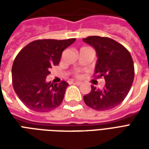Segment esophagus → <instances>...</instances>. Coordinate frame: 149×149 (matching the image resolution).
Instances as JSON below:
<instances>
[{"instance_id": "obj_1", "label": "esophagus", "mask_w": 149, "mask_h": 149, "mask_svg": "<svg viewBox=\"0 0 149 149\" xmlns=\"http://www.w3.org/2000/svg\"><path fill=\"white\" fill-rule=\"evenodd\" d=\"M72 84H76V85H81V82H79V81H73Z\"/></svg>"}]
</instances>
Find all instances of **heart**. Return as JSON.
I'll return each instance as SVG.
<instances>
[{
  "label": "heart",
  "instance_id": "1",
  "mask_svg": "<svg viewBox=\"0 0 149 149\" xmlns=\"http://www.w3.org/2000/svg\"><path fill=\"white\" fill-rule=\"evenodd\" d=\"M74 76L77 78H81V77H82V76H83V75H82V73H81L80 71H77V72H75Z\"/></svg>",
  "mask_w": 149,
  "mask_h": 149
}]
</instances>
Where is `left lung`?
Listing matches in <instances>:
<instances>
[{"instance_id": "left-lung-1", "label": "left lung", "mask_w": 149, "mask_h": 149, "mask_svg": "<svg viewBox=\"0 0 149 149\" xmlns=\"http://www.w3.org/2000/svg\"><path fill=\"white\" fill-rule=\"evenodd\" d=\"M96 49L98 56L94 77H104L102 90L92 86L84 96L86 105L98 111L112 109L121 103L130 91L134 79V64L125 46L109 37L93 36L83 39Z\"/></svg>"}]
</instances>
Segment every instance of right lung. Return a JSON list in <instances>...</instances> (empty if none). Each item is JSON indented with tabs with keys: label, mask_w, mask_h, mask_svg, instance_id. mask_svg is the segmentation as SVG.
Segmentation results:
<instances>
[{
	"label": "right lung",
	"mask_w": 149,
	"mask_h": 149,
	"mask_svg": "<svg viewBox=\"0 0 149 149\" xmlns=\"http://www.w3.org/2000/svg\"><path fill=\"white\" fill-rule=\"evenodd\" d=\"M76 39L32 41L19 52L12 68L13 86L24 105L35 112H49L60 106L68 84L46 82L49 69L59 65L63 51Z\"/></svg>",
	"instance_id": "add662e5"
}]
</instances>
